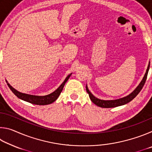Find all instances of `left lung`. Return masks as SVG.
I'll return each instance as SVG.
<instances>
[{
    "label": "left lung",
    "instance_id": "8db88e82",
    "mask_svg": "<svg viewBox=\"0 0 152 152\" xmlns=\"http://www.w3.org/2000/svg\"><path fill=\"white\" fill-rule=\"evenodd\" d=\"M150 61L149 62L147 70H146L145 74L144 75L143 78L142 79V80L141 81L140 84L137 86L134 91H133L132 93H130L127 96H126L125 97L121 98V99H116V100H101L98 99V98L95 97L93 94H92L90 91L88 90V86H86V92H88V94H89V97L91 99V101L93 102L94 104L97 105L98 107H102V108H113V107H119V106H121V105H124L125 104L128 103L130 101H132V100L134 99V98L137 96V95L139 94V92L141 91V90L142 89L143 86L145 84V82L146 81V78H147L148 76V71L149 69H150Z\"/></svg>",
    "mask_w": 152,
    "mask_h": 152
}]
</instances>
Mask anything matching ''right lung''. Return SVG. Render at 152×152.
<instances>
[{"label":"right lung","mask_w":152,"mask_h":152,"mask_svg":"<svg viewBox=\"0 0 152 152\" xmlns=\"http://www.w3.org/2000/svg\"><path fill=\"white\" fill-rule=\"evenodd\" d=\"M71 75H72V73L70 74H69V75L66 77V79L64 80V81L63 82V83L61 84L54 92H53L52 93H51L50 94L45 95V96H37V95H32V94L23 93V92H20L19 91H17V90L15 89L12 86L10 85V84L7 82H7L10 89L11 90V91L13 92V93L16 95L19 99H21L24 101L30 102V103L31 104H37V105H46V104L52 103V102H53L57 100L59 96H60L61 92L62 91L66 82L68 81V80L69 79V78H70Z\"/></svg>","instance_id":"obj_1"}]
</instances>
